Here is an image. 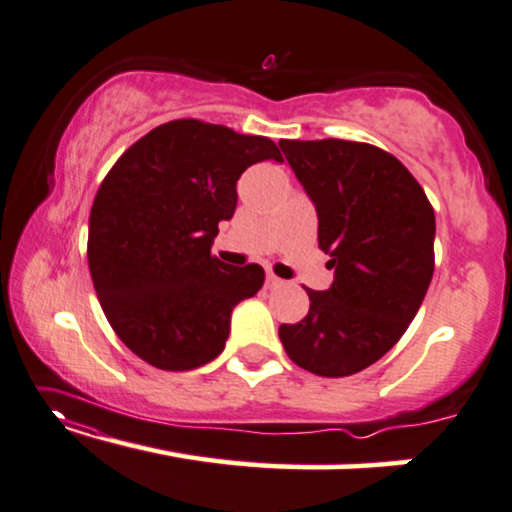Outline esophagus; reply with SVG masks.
I'll list each match as a JSON object with an SVG mask.
<instances>
[{"mask_svg": "<svg viewBox=\"0 0 512 512\" xmlns=\"http://www.w3.org/2000/svg\"><path fill=\"white\" fill-rule=\"evenodd\" d=\"M282 280L278 276H273V273H266V287L273 289V287H280Z\"/></svg>", "mask_w": 512, "mask_h": 512, "instance_id": "obj_1", "label": "esophagus"}]
</instances>
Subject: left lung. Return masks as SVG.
Masks as SVG:
<instances>
[{"label": "left lung", "instance_id": "obj_1", "mask_svg": "<svg viewBox=\"0 0 512 512\" xmlns=\"http://www.w3.org/2000/svg\"><path fill=\"white\" fill-rule=\"evenodd\" d=\"M315 202L319 248L335 280L305 289L310 310L282 324L299 368L347 377L377 363L407 331L434 273V209L421 183L388 151L352 140H280Z\"/></svg>", "mask_w": 512, "mask_h": 512}]
</instances>
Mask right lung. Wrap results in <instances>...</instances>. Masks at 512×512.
<instances>
[{
    "instance_id": "obj_1",
    "label": "right lung",
    "mask_w": 512,
    "mask_h": 512,
    "mask_svg": "<svg viewBox=\"0 0 512 512\" xmlns=\"http://www.w3.org/2000/svg\"><path fill=\"white\" fill-rule=\"evenodd\" d=\"M276 142L202 119L156 126L119 156L89 213L87 259L112 331L158 370L200 368L223 352L234 305L264 282L259 264L211 253L236 209V181Z\"/></svg>"
}]
</instances>
